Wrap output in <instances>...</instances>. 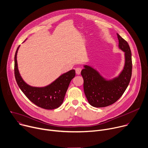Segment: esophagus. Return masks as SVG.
<instances>
[{"label":"esophagus","instance_id":"1","mask_svg":"<svg viewBox=\"0 0 148 148\" xmlns=\"http://www.w3.org/2000/svg\"><path fill=\"white\" fill-rule=\"evenodd\" d=\"M81 71H82V69L79 68V67H77V68L75 69V73L77 75L80 74V73H81Z\"/></svg>","mask_w":148,"mask_h":148}]
</instances>
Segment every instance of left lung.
Masks as SVG:
<instances>
[{"instance_id": "1", "label": "left lung", "mask_w": 148, "mask_h": 148, "mask_svg": "<svg viewBox=\"0 0 148 148\" xmlns=\"http://www.w3.org/2000/svg\"><path fill=\"white\" fill-rule=\"evenodd\" d=\"M119 47L125 52V64L120 75L113 79L106 80L92 67L84 65L81 74L84 79V91L90 105L104 107L117 101L126 90L132 77V53L126 41L117 34Z\"/></svg>"}]
</instances>
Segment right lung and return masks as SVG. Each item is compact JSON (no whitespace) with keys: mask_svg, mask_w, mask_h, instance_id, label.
<instances>
[{"mask_svg":"<svg viewBox=\"0 0 148 148\" xmlns=\"http://www.w3.org/2000/svg\"><path fill=\"white\" fill-rule=\"evenodd\" d=\"M19 47L15 52L14 67L15 77L19 87L27 98L37 106L47 110L58 108L62 104L69 84L75 75V70L63 74L45 87H31L23 81L18 71L16 56Z\"/></svg>","mask_w":148,"mask_h":148,"instance_id":"obj_1","label":"right lung"}]
</instances>
